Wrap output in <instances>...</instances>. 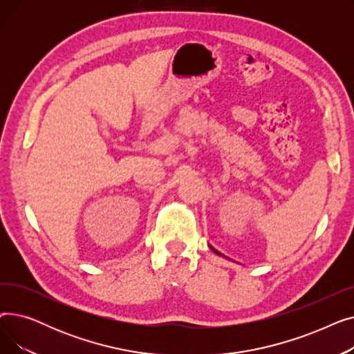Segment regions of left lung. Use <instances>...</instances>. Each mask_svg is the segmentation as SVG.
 Wrapping results in <instances>:
<instances>
[{
	"label": "left lung",
	"mask_w": 354,
	"mask_h": 354,
	"mask_svg": "<svg viewBox=\"0 0 354 354\" xmlns=\"http://www.w3.org/2000/svg\"><path fill=\"white\" fill-rule=\"evenodd\" d=\"M211 250H212V251H215V252H216V254H218V255H222V254H221V252H218V251H216V250H215V248H212V247H211Z\"/></svg>",
	"instance_id": "1"
}]
</instances>
